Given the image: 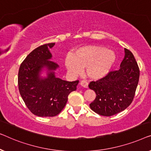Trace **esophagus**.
<instances>
[{
	"label": "esophagus",
	"mask_w": 151,
	"mask_h": 151,
	"mask_svg": "<svg viewBox=\"0 0 151 151\" xmlns=\"http://www.w3.org/2000/svg\"><path fill=\"white\" fill-rule=\"evenodd\" d=\"M80 85L83 87V88H88V83L86 81H81L80 82Z\"/></svg>",
	"instance_id": "esophagus-1"
}]
</instances>
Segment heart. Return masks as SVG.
<instances>
[{"label": "heart", "instance_id": "heart-1", "mask_svg": "<svg viewBox=\"0 0 151 151\" xmlns=\"http://www.w3.org/2000/svg\"><path fill=\"white\" fill-rule=\"evenodd\" d=\"M116 61V55L111 50L101 46L88 45L76 48L72 55L65 59L64 65L69 74L77 76L85 68L86 76L98 81L109 73Z\"/></svg>", "mask_w": 151, "mask_h": 151}]
</instances>
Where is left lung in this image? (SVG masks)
I'll return each mask as SVG.
<instances>
[{
    "label": "left lung",
    "mask_w": 151,
    "mask_h": 151,
    "mask_svg": "<svg viewBox=\"0 0 151 151\" xmlns=\"http://www.w3.org/2000/svg\"><path fill=\"white\" fill-rule=\"evenodd\" d=\"M139 77V68L135 57L130 50L124 48L120 69L89 84L90 89L96 93V99L90 104L91 109L104 116L124 111L132 103Z\"/></svg>",
    "instance_id": "obj_1"
}]
</instances>
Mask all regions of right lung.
Wrapping results in <instances>:
<instances>
[{
  "label": "right lung",
  "mask_w": 151,
  "mask_h": 151,
  "mask_svg": "<svg viewBox=\"0 0 151 151\" xmlns=\"http://www.w3.org/2000/svg\"><path fill=\"white\" fill-rule=\"evenodd\" d=\"M55 43L40 46L29 54L18 72L19 92L28 109L40 117H53L66 105L78 81H67L55 76L59 65L51 61L50 49ZM46 71L47 76L41 74Z\"/></svg>",
  "instance_id": "add662e5"
}]
</instances>
